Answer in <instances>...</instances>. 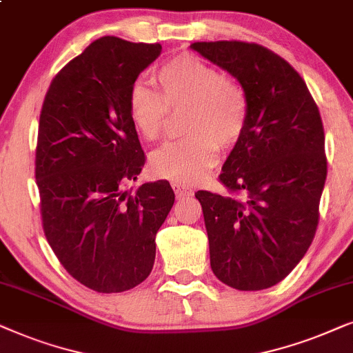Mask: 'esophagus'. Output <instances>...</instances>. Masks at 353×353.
Returning a JSON list of instances; mask_svg holds the SVG:
<instances>
[{"instance_id":"1","label":"esophagus","mask_w":353,"mask_h":353,"mask_svg":"<svg viewBox=\"0 0 353 353\" xmlns=\"http://www.w3.org/2000/svg\"><path fill=\"white\" fill-rule=\"evenodd\" d=\"M171 185H172L174 194H176L177 199H185V196H192V195H194V190L187 189V187L179 184V182H172Z\"/></svg>"}]
</instances>
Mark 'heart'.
<instances>
[{
	"label": "heart",
	"instance_id": "obj_1",
	"mask_svg": "<svg viewBox=\"0 0 353 353\" xmlns=\"http://www.w3.org/2000/svg\"><path fill=\"white\" fill-rule=\"evenodd\" d=\"M161 93L135 82L128 108L134 128L148 142L159 140L169 112L189 110V139L164 145L150 158L153 174L179 184H194L208 174L219 148H231L245 132L248 97L245 88L199 56L182 53L159 65L154 74Z\"/></svg>",
	"mask_w": 353,
	"mask_h": 353
}]
</instances>
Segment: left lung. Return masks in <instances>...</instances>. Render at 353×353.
Listing matches in <instances>:
<instances>
[{
  "mask_svg": "<svg viewBox=\"0 0 353 353\" xmlns=\"http://www.w3.org/2000/svg\"><path fill=\"white\" fill-rule=\"evenodd\" d=\"M190 48L236 77L250 106L219 174L229 195L195 194L211 270L229 288L268 289L299 265L316 232L327 174L321 116L297 70L265 46L232 40Z\"/></svg>",
  "mask_w": 353,
  "mask_h": 353,
  "instance_id": "obj_1",
  "label": "left lung"
}]
</instances>
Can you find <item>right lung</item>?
<instances>
[{
	"label": "right lung",
	"mask_w": 353,
	"mask_h": 353,
	"mask_svg": "<svg viewBox=\"0 0 353 353\" xmlns=\"http://www.w3.org/2000/svg\"><path fill=\"white\" fill-rule=\"evenodd\" d=\"M159 43L101 37L56 74L41 106L35 179L41 223L64 270L101 294L143 283L174 205L168 181L128 190L145 164L129 90Z\"/></svg>",
	"instance_id": "1"
}]
</instances>
